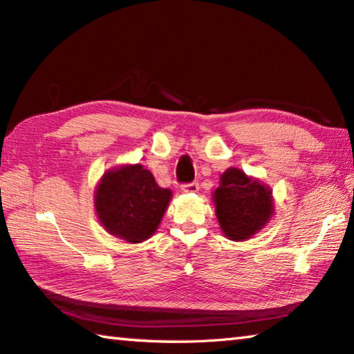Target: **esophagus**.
<instances>
[{
    "instance_id": "34e87169",
    "label": "esophagus",
    "mask_w": 354,
    "mask_h": 354,
    "mask_svg": "<svg viewBox=\"0 0 354 354\" xmlns=\"http://www.w3.org/2000/svg\"><path fill=\"white\" fill-rule=\"evenodd\" d=\"M198 189H200V185L196 181L183 185V192H185V194H195V192H198Z\"/></svg>"
}]
</instances>
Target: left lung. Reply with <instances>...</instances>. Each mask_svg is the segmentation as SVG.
Segmentation results:
<instances>
[{
	"label": "left lung",
	"instance_id": "obj_1",
	"mask_svg": "<svg viewBox=\"0 0 354 354\" xmlns=\"http://www.w3.org/2000/svg\"><path fill=\"white\" fill-rule=\"evenodd\" d=\"M212 198L221 231L236 242L254 236L274 212L272 190L234 167L220 176Z\"/></svg>",
	"mask_w": 354,
	"mask_h": 354
}]
</instances>
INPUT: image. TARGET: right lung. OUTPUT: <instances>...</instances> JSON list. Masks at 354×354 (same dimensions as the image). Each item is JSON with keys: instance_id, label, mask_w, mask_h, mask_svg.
I'll return each instance as SVG.
<instances>
[{"instance_id": "1", "label": "right lung", "mask_w": 354, "mask_h": 354, "mask_svg": "<svg viewBox=\"0 0 354 354\" xmlns=\"http://www.w3.org/2000/svg\"><path fill=\"white\" fill-rule=\"evenodd\" d=\"M171 200L143 165H122L106 171L95 190V211L109 234L129 243L151 237Z\"/></svg>"}]
</instances>
